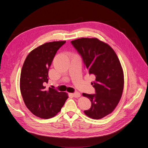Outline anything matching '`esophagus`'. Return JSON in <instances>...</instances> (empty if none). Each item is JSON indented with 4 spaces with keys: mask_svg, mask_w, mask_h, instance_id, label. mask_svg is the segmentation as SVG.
Returning a JSON list of instances; mask_svg holds the SVG:
<instances>
[{
    "mask_svg": "<svg viewBox=\"0 0 148 148\" xmlns=\"http://www.w3.org/2000/svg\"><path fill=\"white\" fill-rule=\"evenodd\" d=\"M72 95H73V96L74 97H76V98L79 97H80V96H81V95H80V93L78 92H76L72 94Z\"/></svg>",
    "mask_w": 148,
    "mask_h": 148,
    "instance_id": "1",
    "label": "esophagus"
}]
</instances>
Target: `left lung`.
<instances>
[{
	"instance_id": "1",
	"label": "left lung",
	"mask_w": 148,
	"mask_h": 148,
	"mask_svg": "<svg viewBox=\"0 0 148 148\" xmlns=\"http://www.w3.org/2000/svg\"><path fill=\"white\" fill-rule=\"evenodd\" d=\"M82 57L89 74L95 75L91 83L96 94L83 93L91 102L84 112L93 119H101L112 112L122 97L124 75L119 58L109 44L97 38H82L71 41Z\"/></svg>"
}]
</instances>
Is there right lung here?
I'll use <instances>...</instances> for the list:
<instances>
[{
  "instance_id": "add662e5",
  "label": "right lung",
  "mask_w": 148,
  "mask_h": 148,
  "mask_svg": "<svg viewBox=\"0 0 148 148\" xmlns=\"http://www.w3.org/2000/svg\"><path fill=\"white\" fill-rule=\"evenodd\" d=\"M65 41L46 42L35 48L26 57L21 69L20 87L26 107L34 115L48 119L60 111L68 95L44 86L57 51Z\"/></svg>"
}]
</instances>
